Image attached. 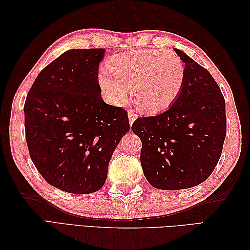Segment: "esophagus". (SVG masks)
<instances>
[{"label":"esophagus","instance_id":"34e87169","mask_svg":"<svg viewBox=\"0 0 250 250\" xmlns=\"http://www.w3.org/2000/svg\"><path fill=\"white\" fill-rule=\"evenodd\" d=\"M128 116H129V122H130V125H132V124H133V122L135 121V119L137 118V115L134 113V111L129 110V114H128Z\"/></svg>","mask_w":250,"mask_h":250}]
</instances>
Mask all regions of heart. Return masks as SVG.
I'll return each mask as SVG.
<instances>
[{
  "label": "heart",
  "instance_id": "b5f03b06",
  "mask_svg": "<svg viewBox=\"0 0 250 250\" xmlns=\"http://www.w3.org/2000/svg\"><path fill=\"white\" fill-rule=\"evenodd\" d=\"M186 70L183 60L172 51L143 49L119 54L99 74V83L111 104L132 99L140 110L157 114L171 106L182 92Z\"/></svg>",
  "mask_w": 250,
  "mask_h": 250
}]
</instances>
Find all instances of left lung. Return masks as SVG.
Instances as JSON below:
<instances>
[{
	"instance_id": "left-lung-1",
	"label": "left lung",
	"mask_w": 250,
	"mask_h": 250,
	"mask_svg": "<svg viewBox=\"0 0 250 250\" xmlns=\"http://www.w3.org/2000/svg\"><path fill=\"white\" fill-rule=\"evenodd\" d=\"M174 50L185 63L182 92L166 111L132 125L142 141L143 172L161 190L205 182L219 161L227 132L226 102L214 77L184 51Z\"/></svg>"
}]
</instances>
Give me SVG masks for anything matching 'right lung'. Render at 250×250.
<instances>
[{
	"instance_id": "obj_1",
	"label": "right lung",
	"mask_w": 250,
	"mask_h": 250,
	"mask_svg": "<svg viewBox=\"0 0 250 250\" xmlns=\"http://www.w3.org/2000/svg\"><path fill=\"white\" fill-rule=\"evenodd\" d=\"M105 49H71L39 74L24 103L30 157L47 183L62 191L100 190L128 113L101 97L99 65Z\"/></svg>"
}]
</instances>
